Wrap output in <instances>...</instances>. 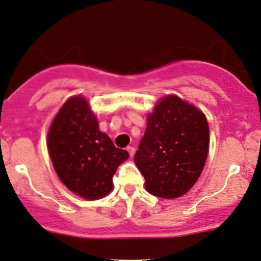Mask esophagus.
Returning <instances> with one entry per match:
<instances>
[{"mask_svg": "<svg viewBox=\"0 0 261 261\" xmlns=\"http://www.w3.org/2000/svg\"><path fill=\"white\" fill-rule=\"evenodd\" d=\"M128 151V153H130V156L131 158H133L134 155H135V147H133V146H128L127 149H126Z\"/></svg>", "mask_w": 261, "mask_h": 261, "instance_id": "34e87169", "label": "esophagus"}]
</instances>
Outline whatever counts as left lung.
Returning <instances> with one entry per match:
<instances>
[{"instance_id":"1","label":"left lung","mask_w":261,"mask_h":261,"mask_svg":"<svg viewBox=\"0 0 261 261\" xmlns=\"http://www.w3.org/2000/svg\"><path fill=\"white\" fill-rule=\"evenodd\" d=\"M146 130L135 153L145 189L153 196L176 199L197 181L209 153V123L195 105L166 95L146 116Z\"/></svg>"}]
</instances>
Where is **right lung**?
Masks as SVG:
<instances>
[{
  "instance_id": "obj_1",
  "label": "right lung",
  "mask_w": 261,
  "mask_h": 261,
  "mask_svg": "<svg viewBox=\"0 0 261 261\" xmlns=\"http://www.w3.org/2000/svg\"><path fill=\"white\" fill-rule=\"evenodd\" d=\"M47 150L57 176L71 193L98 200L112 191V177L126 150L115 147L82 95L68 97L55 115L47 133Z\"/></svg>"
}]
</instances>
